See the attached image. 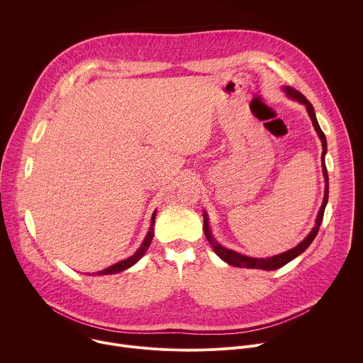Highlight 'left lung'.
I'll return each instance as SVG.
<instances>
[{
	"label": "left lung",
	"instance_id": "obj_1",
	"mask_svg": "<svg viewBox=\"0 0 363 363\" xmlns=\"http://www.w3.org/2000/svg\"><path fill=\"white\" fill-rule=\"evenodd\" d=\"M284 91L291 97V99H296L298 100L300 103H303V105L306 106L307 109V113L310 116V119H312L313 122V126L319 135V138L322 139V146H323V152H322V167H323V175H325V182H326V186H325V198H323V203L320 206V211L318 214V218H316V225L315 228L310 231V234L298 244L296 245L294 248L283 252V254H279V255H274V257H269V258H252V257H247V255H242V254H238L233 250H228L225 247H223L221 244H218L214 237L211 235V231H210V227H208V218H206V214L203 216V233H205V237L206 240L210 241V244L213 245L214 251L217 252V255H220L223 260L231 266H235V267H245V269H262V270H277L283 266H286L289 262H291L293 258H296L297 255H300L310 244H312V241L315 240V237L318 235V231L320 228V224H322V220H323V214H325V208H326V203H328V196H329V177H328V169H326V164H325V155H326V150H328V143H326V138H325V133L323 130L320 129L319 123H318V119H316V115H315V109L312 106V103H310L300 91L294 90L293 87H284Z\"/></svg>",
	"mask_w": 363,
	"mask_h": 363
}]
</instances>
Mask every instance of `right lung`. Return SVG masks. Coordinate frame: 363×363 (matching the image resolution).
I'll use <instances>...</instances> for the list:
<instances>
[{
  "label": "right lung",
  "instance_id": "1",
  "mask_svg": "<svg viewBox=\"0 0 363 363\" xmlns=\"http://www.w3.org/2000/svg\"><path fill=\"white\" fill-rule=\"evenodd\" d=\"M155 216H157V213H153V216H152V220H150V228H149V233H147V235H146V238L143 240V242H142V245H140V248L133 254V255H130L129 258H126V260H122V262H119V263H116V264H113V266H111V267H108V269H105V270H101V272H97V274L99 276H103V274H116V273H119V272H123V270H126V269H129L130 266H133L139 258L146 252V250H147V247L150 245V241H152V238H153V225H155Z\"/></svg>",
  "mask_w": 363,
  "mask_h": 363
}]
</instances>
